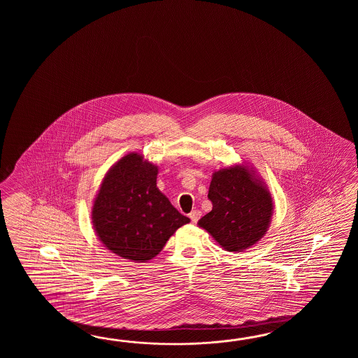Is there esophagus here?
<instances>
[{
  "label": "esophagus",
  "mask_w": 358,
  "mask_h": 358,
  "mask_svg": "<svg viewBox=\"0 0 358 358\" xmlns=\"http://www.w3.org/2000/svg\"><path fill=\"white\" fill-rule=\"evenodd\" d=\"M201 215H202V213H201L199 210H194V211H192V213H189V217L192 222H197V221L199 220V217H201Z\"/></svg>",
  "instance_id": "obj_1"
}]
</instances>
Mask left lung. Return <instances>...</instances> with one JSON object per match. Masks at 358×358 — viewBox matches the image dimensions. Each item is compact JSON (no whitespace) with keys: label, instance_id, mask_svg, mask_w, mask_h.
<instances>
[{"label":"left lung","instance_id":"obj_1","mask_svg":"<svg viewBox=\"0 0 358 358\" xmlns=\"http://www.w3.org/2000/svg\"><path fill=\"white\" fill-rule=\"evenodd\" d=\"M208 198L213 210L201 217L198 227L225 251H245L266 234L274 202L266 182L247 164L215 171Z\"/></svg>","mask_w":358,"mask_h":358}]
</instances>
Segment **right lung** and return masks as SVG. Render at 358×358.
<instances>
[{
    "label": "right lung",
    "instance_id": "1",
    "mask_svg": "<svg viewBox=\"0 0 358 358\" xmlns=\"http://www.w3.org/2000/svg\"><path fill=\"white\" fill-rule=\"evenodd\" d=\"M159 168L130 152L108 169L92 207V224L108 251L133 262L156 257L188 224L156 185Z\"/></svg>",
    "mask_w": 358,
    "mask_h": 358
}]
</instances>
